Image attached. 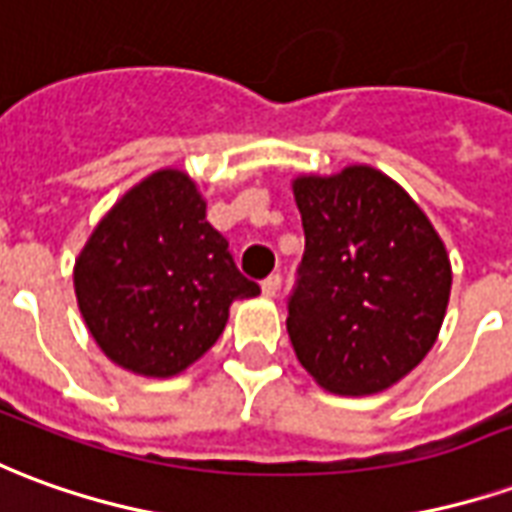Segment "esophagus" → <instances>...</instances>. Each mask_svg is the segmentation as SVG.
<instances>
[{"label":"esophagus","mask_w":512,"mask_h":512,"mask_svg":"<svg viewBox=\"0 0 512 512\" xmlns=\"http://www.w3.org/2000/svg\"><path fill=\"white\" fill-rule=\"evenodd\" d=\"M280 285H282L280 274H271V277H266V280H263V285H260V288H263V293H266L268 299H274V296L280 293Z\"/></svg>","instance_id":"esophagus-1"}]
</instances>
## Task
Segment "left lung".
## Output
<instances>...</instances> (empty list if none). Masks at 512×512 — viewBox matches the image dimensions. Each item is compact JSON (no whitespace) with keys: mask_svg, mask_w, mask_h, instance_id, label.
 <instances>
[{"mask_svg":"<svg viewBox=\"0 0 512 512\" xmlns=\"http://www.w3.org/2000/svg\"><path fill=\"white\" fill-rule=\"evenodd\" d=\"M305 227L288 335L307 374L338 396L388 391L438 341L452 263L427 213L374 166L299 174Z\"/></svg>","mask_w":512,"mask_h":512,"instance_id":"1","label":"left lung"}]
</instances>
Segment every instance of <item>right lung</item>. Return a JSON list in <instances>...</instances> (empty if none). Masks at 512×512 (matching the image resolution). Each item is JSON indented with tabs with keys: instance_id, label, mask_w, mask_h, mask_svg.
<instances>
[{
	"instance_id": "right-lung-1",
	"label": "right lung",
	"mask_w": 512,
	"mask_h": 512,
	"mask_svg": "<svg viewBox=\"0 0 512 512\" xmlns=\"http://www.w3.org/2000/svg\"><path fill=\"white\" fill-rule=\"evenodd\" d=\"M74 293L96 346L138 377H177L227 327L235 299L260 293L207 221V202L180 169L132 185L74 260Z\"/></svg>"
}]
</instances>
